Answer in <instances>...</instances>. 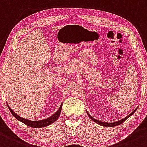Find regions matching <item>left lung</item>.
Masks as SVG:
<instances>
[{
  "instance_id": "left-lung-1",
  "label": "left lung",
  "mask_w": 147,
  "mask_h": 147,
  "mask_svg": "<svg viewBox=\"0 0 147 147\" xmlns=\"http://www.w3.org/2000/svg\"><path fill=\"white\" fill-rule=\"evenodd\" d=\"M137 109H138V108H136V109L134 111H133V112H132V113H131V114H130L129 115H128V116L126 117H125V118L119 120V121H116V122H112V123L103 122V121H98V120L94 118L93 117H92L91 115H90V114H89L88 113H87V115H88L89 117H90V119H91L92 120H93V121H94V122H96V123H98V124L101 125V126H106V127H113V126H118V125H119V124H121V123H122L123 122V121H125V120H126L127 119H128V117H131V115H133V114H134V113H135V112L136 111V110H137Z\"/></svg>"
}]
</instances>
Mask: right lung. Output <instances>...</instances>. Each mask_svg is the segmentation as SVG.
Listing matches in <instances>:
<instances>
[{"label": "right lung", "instance_id": "add662e5", "mask_svg": "<svg viewBox=\"0 0 147 147\" xmlns=\"http://www.w3.org/2000/svg\"><path fill=\"white\" fill-rule=\"evenodd\" d=\"M7 106H8V108H9V111H10L11 113L12 114L13 116H14L16 119L19 120V121H21V122H23L24 123H25V124H26L27 126H28L30 127H32V128H42V127H46L49 126V125L51 124V123H53L54 121H56L57 119L60 117L61 110H62V103L61 104L58 110H57L54 115H53L52 116L50 117L45 119H43V120H39V121H31V120H28V119H26L21 117H19V115H16L15 113H14L13 110H11V108H9V105H7Z\"/></svg>", "mask_w": 147, "mask_h": 147}]
</instances>
